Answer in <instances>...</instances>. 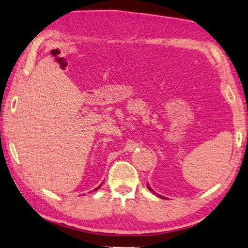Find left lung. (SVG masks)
<instances>
[{
    "label": "left lung",
    "instance_id": "left-lung-1",
    "mask_svg": "<svg viewBox=\"0 0 248 248\" xmlns=\"http://www.w3.org/2000/svg\"><path fill=\"white\" fill-rule=\"evenodd\" d=\"M148 188H149V189H150V190H151V191H152V189H151V188H150V187H149V186H148ZM159 198H162V199H164V198H163V197H160V195H159Z\"/></svg>",
    "mask_w": 248,
    "mask_h": 248
}]
</instances>
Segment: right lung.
<instances>
[{"mask_svg":"<svg viewBox=\"0 0 248 248\" xmlns=\"http://www.w3.org/2000/svg\"><path fill=\"white\" fill-rule=\"evenodd\" d=\"M99 187H100V186H99ZM99 187H97V188H96V189H95V190H97V189H98V188H99Z\"/></svg>","mask_w":248,"mask_h":248,"instance_id":"1","label":"right lung"}]
</instances>
